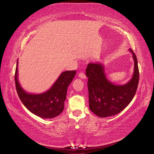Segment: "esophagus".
Instances as JSON below:
<instances>
[{
    "label": "esophagus",
    "mask_w": 154,
    "mask_h": 154,
    "mask_svg": "<svg viewBox=\"0 0 154 154\" xmlns=\"http://www.w3.org/2000/svg\"><path fill=\"white\" fill-rule=\"evenodd\" d=\"M78 76L80 77V78H82V79H85V78H86V76H85V74L83 73V72H80V73H79V74H78Z\"/></svg>",
    "instance_id": "1"
}]
</instances>
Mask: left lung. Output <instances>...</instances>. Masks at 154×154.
<instances>
[{
  "label": "left lung",
  "mask_w": 154,
  "mask_h": 154,
  "mask_svg": "<svg viewBox=\"0 0 154 154\" xmlns=\"http://www.w3.org/2000/svg\"><path fill=\"white\" fill-rule=\"evenodd\" d=\"M132 52L134 60L132 78L123 85H116L107 80L103 65L90 63L86 69L88 77L89 108L100 118H106L119 113L131 102L136 94L139 78L136 55Z\"/></svg>",
  "instance_id": "1"
}]
</instances>
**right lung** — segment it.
<instances>
[{"label":"right lung","instance_id":"right-lung-1","mask_svg":"<svg viewBox=\"0 0 154 154\" xmlns=\"http://www.w3.org/2000/svg\"><path fill=\"white\" fill-rule=\"evenodd\" d=\"M18 62L15 74L17 94L22 103L31 112L42 118H53L64 109L67 88L76 75V71L62 72L49 91L40 94H31L23 90L17 79Z\"/></svg>","mask_w":154,"mask_h":154}]
</instances>
